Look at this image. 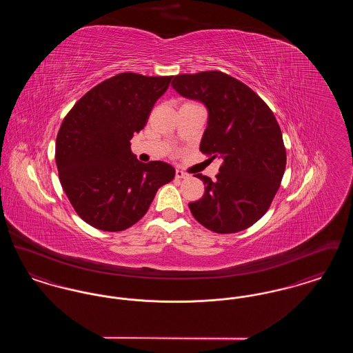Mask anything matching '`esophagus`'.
Listing matches in <instances>:
<instances>
[{"instance_id":"34e87169","label":"esophagus","mask_w":353,"mask_h":353,"mask_svg":"<svg viewBox=\"0 0 353 353\" xmlns=\"http://www.w3.org/2000/svg\"><path fill=\"white\" fill-rule=\"evenodd\" d=\"M176 177H177V179H188L189 174L185 173L183 170H180V169H177V170H176Z\"/></svg>"}]
</instances>
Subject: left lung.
I'll return each instance as SVG.
<instances>
[{
  "label": "left lung",
  "instance_id": "1",
  "mask_svg": "<svg viewBox=\"0 0 353 353\" xmlns=\"http://www.w3.org/2000/svg\"><path fill=\"white\" fill-rule=\"evenodd\" d=\"M172 87L208 108L200 151L219 157L217 180L205 184L193 217L206 229L230 234L250 228L269 210L285 169L282 131L269 105L250 87L221 71L176 75Z\"/></svg>",
  "mask_w": 353,
  "mask_h": 353
}]
</instances>
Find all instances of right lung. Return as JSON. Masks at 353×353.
Listing matches in <instances>:
<instances>
[{
	"instance_id": "1",
	"label": "right lung",
	"mask_w": 353,
	"mask_h": 353,
	"mask_svg": "<svg viewBox=\"0 0 353 353\" xmlns=\"http://www.w3.org/2000/svg\"><path fill=\"white\" fill-rule=\"evenodd\" d=\"M173 77L121 72L91 88L63 119L55 143L59 181L78 216L104 232H121L150 209L176 170L141 163L130 140L147 124Z\"/></svg>"
}]
</instances>
